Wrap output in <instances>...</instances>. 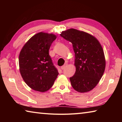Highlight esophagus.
<instances>
[{
  "label": "esophagus",
  "mask_w": 122,
  "mask_h": 122,
  "mask_svg": "<svg viewBox=\"0 0 122 122\" xmlns=\"http://www.w3.org/2000/svg\"><path fill=\"white\" fill-rule=\"evenodd\" d=\"M66 65H63V66H61V69L63 70V69H65L66 68Z\"/></svg>",
  "instance_id": "34e87169"
}]
</instances>
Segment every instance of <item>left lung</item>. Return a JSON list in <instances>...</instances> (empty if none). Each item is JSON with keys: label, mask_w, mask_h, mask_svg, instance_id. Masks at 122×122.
Here are the masks:
<instances>
[{"label": "left lung", "mask_w": 122, "mask_h": 122, "mask_svg": "<svg viewBox=\"0 0 122 122\" xmlns=\"http://www.w3.org/2000/svg\"><path fill=\"white\" fill-rule=\"evenodd\" d=\"M60 36L71 43L75 53L76 71L70 77L71 86L78 92H89L104 72L106 60L102 46L94 36L75 29L62 32Z\"/></svg>", "instance_id": "left-lung-1"}]
</instances>
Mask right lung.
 <instances>
[{
  "label": "right lung",
  "instance_id": "add662e5",
  "mask_svg": "<svg viewBox=\"0 0 122 122\" xmlns=\"http://www.w3.org/2000/svg\"><path fill=\"white\" fill-rule=\"evenodd\" d=\"M56 38L54 34L40 32L33 36L20 51V74L25 83L34 90H48L58 75L49 55V48Z\"/></svg>",
  "mask_w": 122,
  "mask_h": 122
}]
</instances>
